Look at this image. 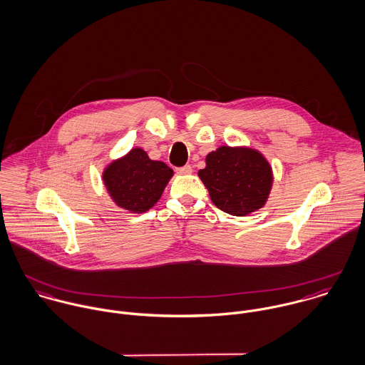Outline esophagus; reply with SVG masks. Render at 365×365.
<instances>
[{"instance_id":"obj_1","label":"esophagus","mask_w":365,"mask_h":365,"mask_svg":"<svg viewBox=\"0 0 365 365\" xmlns=\"http://www.w3.org/2000/svg\"><path fill=\"white\" fill-rule=\"evenodd\" d=\"M192 172H193V168L190 165H185V166L176 169V173H179V175H190Z\"/></svg>"}]
</instances>
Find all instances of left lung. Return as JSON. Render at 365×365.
I'll list each match as a JSON object with an SVG mask.
<instances>
[{"mask_svg": "<svg viewBox=\"0 0 365 365\" xmlns=\"http://www.w3.org/2000/svg\"><path fill=\"white\" fill-rule=\"evenodd\" d=\"M199 178L220 210L240 217L264 207L274 182L269 162L259 150L245 146H220L210 152Z\"/></svg>", "mask_w": 365, "mask_h": 365, "instance_id": "left-lung-1", "label": "left lung"}]
</instances>
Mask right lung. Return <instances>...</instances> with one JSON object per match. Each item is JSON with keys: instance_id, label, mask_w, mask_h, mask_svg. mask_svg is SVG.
Segmentation results:
<instances>
[{"instance_id": "1", "label": "right lung", "mask_w": 365, "mask_h": 365, "mask_svg": "<svg viewBox=\"0 0 365 365\" xmlns=\"http://www.w3.org/2000/svg\"><path fill=\"white\" fill-rule=\"evenodd\" d=\"M173 170L149 159L141 148L113 160L103 172V182L114 203L131 213H145L160 199Z\"/></svg>"}]
</instances>
